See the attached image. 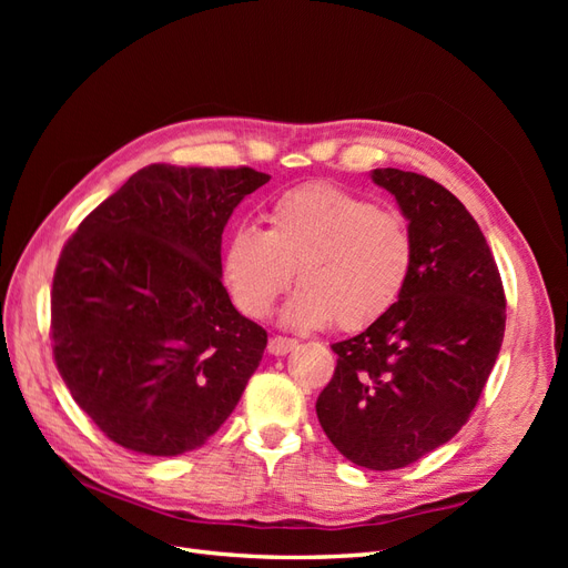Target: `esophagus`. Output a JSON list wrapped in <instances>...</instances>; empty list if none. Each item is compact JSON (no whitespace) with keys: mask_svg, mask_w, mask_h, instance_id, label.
<instances>
[{"mask_svg":"<svg viewBox=\"0 0 568 568\" xmlns=\"http://www.w3.org/2000/svg\"><path fill=\"white\" fill-rule=\"evenodd\" d=\"M294 348H296V341L294 338H286V336H274L267 343V351L272 355H286V353H291Z\"/></svg>","mask_w":568,"mask_h":568,"instance_id":"34e87169","label":"esophagus"}]
</instances>
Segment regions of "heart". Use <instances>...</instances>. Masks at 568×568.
Segmentation results:
<instances>
[{
    "label": "heart",
    "instance_id": "1",
    "mask_svg": "<svg viewBox=\"0 0 568 568\" xmlns=\"http://www.w3.org/2000/svg\"><path fill=\"white\" fill-rule=\"evenodd\" d=\"M412 234L403 215L369 199L317 182L272 201L267 230L234 227L220 270L239 311L267 317L294 280L301 286L282 311L291 329L334 324L357 332L398 303L412 270Z\"/></svg>",
    "mask_w": 568,
    "mask_h": 568
}]
</instances>
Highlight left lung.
Instances as JSON below:
<instances>
[{
	"label": "left lung",
	"instance_id": "obj_1",
	"mask_svg": "<svg viewBox=\"0 0 568 568\" xmlns=\"http://www.w3.org/2000/svg\"><path fill=\"white\" fill-rule=\"evenodd\" d=\"M412 234V270L390 311L338 341L317 419L357 467H407L467 424L505 336V291L486 236L443 184L372 170Z\"/></svg>",
	"mask_w": 568,
	"mask_h": 568
}]
</instances>
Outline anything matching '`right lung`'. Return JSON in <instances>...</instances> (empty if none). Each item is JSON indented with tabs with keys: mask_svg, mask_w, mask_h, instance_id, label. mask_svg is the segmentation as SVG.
Instances as JSON below:
<instances>
[{
	"mask_svg": "<svg viewBox=\"0 0 568 568\" xmlns=\"http://www.w3.org/2000/svg\"><path fill=\"white\" fill-rule=\"evenodd\" d=\"M270 175L153 163L80 222L51 286V343L73 400L113 443L196 450L267 346L222 286V232Z\"/></svg>",
	"mask_w": 568,
	"mask_h": 568,
	"instance_id": "obj_1",
	"label": "right lung"
}]
</instances>
